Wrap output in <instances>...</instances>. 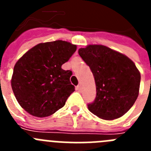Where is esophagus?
<instances>
[{
  "instance_id": "obj_1",
  "label": "esophagus",
  "mask_w": 151,
  "mask_h": 151,
  "mask_svg": "<svg viewBox=\"0 0 151 151\" xmlns=\"http://www.w3.org/2000/svg\"><path fill=\"white\" fill-rule=\"evenodd\" d=\"M76 88V91H81V89H82V88H81V85H77Z\"/></svg>"
}]
</instances>
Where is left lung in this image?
<instances>
[{"mask_svg": "<svg viewBox=\"0 0 151 151\" xmlns=\"http://www.w3.org/2000/svg\"><path fill=\"white\" fill-rule=\"evenodd\" d=\"M78 54L94 77L96 97L89 111L104 119L122 116L133 106L139 92L141 74L129 57L104 45H88Z\"/></svg>", "mask_w": 151, "mask_h": 151, "instance_id": "left-lung-1", "label": "left lung"}]
</instances>
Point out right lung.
Masks as SVG:
<instances>
[{
  "label": "right lung",
  "mask_w": 151,
  "mask_h": 151,
  "mask_svg": "<svg viewBox=\"0 0 151 151\" xmlns=\"http://www.w3.org/2000/svg\"><path fill=\"white\" fill-rule=\"evenodd\" d=\"M76 50V45L64 41L38 44L16 63L11 86L17 101L36 117L52 115L65 105L75 86L72 71L62 65Z\"/></svg>",
  "instance_id": "obj_1"
}]
</instances>
